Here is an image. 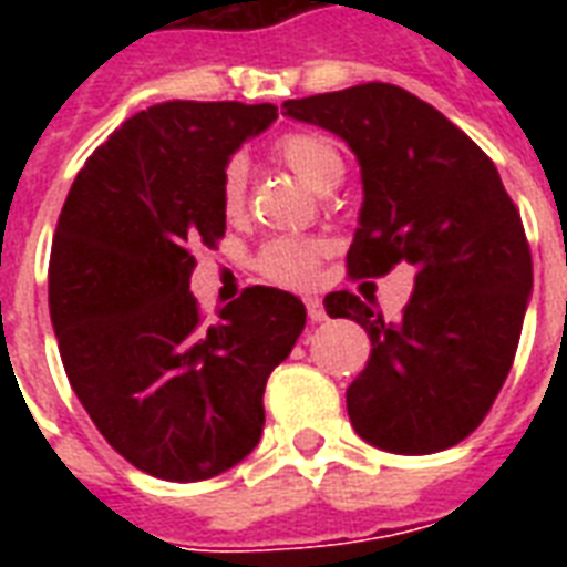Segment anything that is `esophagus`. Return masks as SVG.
<instances>
[{"instance_id":"1","label":"esophagus","mask_w":567,"mask_h":567,"mask_svg":"<svg viewBox=\"0 0 567 567\" xmlns=\"http://www.w3.org/2000/svg\"><path fill=\"white\" fill-rule=\"evenodd\" d=\"M306 311H309L311 323H320V320H327V309H323V302L318 297H309L306 300Z\"/></svg>"}]
</instances>
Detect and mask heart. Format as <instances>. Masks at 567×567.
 Listing matches in <instances>:
<instances>
[{"label": "heart", "mask_w": 567, "mask_h": 567, "mask_svg": "<svg viewBox=\"0 0 567 567\" xmlns=\"http://www.w3.org/2000/svg\"><path fill=\"white\" fill-rule=\"evenodd\" d=\"M274 155L279 162L300 176L311 190H327L329 185H338L344 176V158L336 150L329 137L318 132H291L282 135L274 144ZM220 208L226 217H238L247 205V167L244 162H229L220 173ZM320 247L311 240L276 238L258 252V270L270 282L288 285V288H306L315 282L318 274Z\"/></svg>", "instance_id": "1"}]
</instances>
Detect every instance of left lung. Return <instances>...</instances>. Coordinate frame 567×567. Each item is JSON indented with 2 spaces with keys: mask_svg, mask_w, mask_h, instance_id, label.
<instances>
[{
  "mask_svg": "<svg viewBox=\"0 0 567 567\" xmlns=\"http://www.w3.org/2000/svg\"><path fill=\"white\" fill-rule=\"evenodd\" d=\"M282 109L341 137L362 167L350 274L414 267L400 320H382L355 293L323 300L329 318L355 320L371 338V359L347 388L353 430L400 456L453 447L509 377L533 293L527 235L501 173L462 128L396 84H355Z\"/></svg>",
  "mask_w": 567,
  "mask_h": 567,
  "instance_id": "obj_1",
  "label": "left lung"
}]
</instances>
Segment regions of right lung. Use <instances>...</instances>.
I'll return each mask as SVG.
<instances>
[{
    "label": "right lung",
    "instance_id": "right-lung-1",
    "mask_svg": "<svg viewBox=\"0 0 567 567\" xmlns=\"http://www.w3.org/2000/svg\"><path fill=\"white\" fill-rule=\"evenodd\" d=\"M276 105L162 102L84 162L58 217L49 315L66 379L120 456L158 480L199 483L252 453L265 385L297 344L306 306L276 288L203 323L194 247L226 231L220 173Z\"/></svg>",
    "mask_w": 567,
    "mask_h": 567
}]
</instances>
